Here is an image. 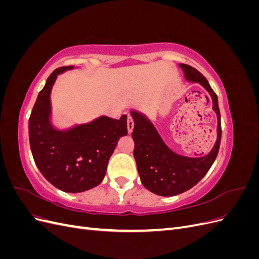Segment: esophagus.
<instances>
[{
	"label": "esophagus",
	"mask_w": 259,
	"mask_h": 259,
	"mask_svg": "<svg viewBox=\"0 0 259 259\" xmlns=\"http://www.w3.org/2000/svg\"><path fill=\"white\" fill-rule=\"evenodd\" d=\"M133 128H134V120H133L132 115H128L127 116V130H128V133H132Z\"/></svg>",
	"instance_id": "obj_1"
}]
</instances>
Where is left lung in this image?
<instances>
[{"instance_id":"1","label":"left lung","mask_w":259,"mask_h":259,"mask_svg":"<svg viewBox=\"0 0 259 259\" xmlns=\"http://www.w3.org/2000/svg\"><path fill=\"white\" fill-rule=\"evenodd\" d=\"M187 81L200 83L213 100V110L217 114V140L210 152L198 158H188L171 151L163 142L154 125L142 113L132 111L134 130V158L138 174L146 189L162 197H171L191 189L206 175L216 159L222 139L221 112L215 92L208 81L197 69L179 64Z\"/></svg>"}]
</instances>
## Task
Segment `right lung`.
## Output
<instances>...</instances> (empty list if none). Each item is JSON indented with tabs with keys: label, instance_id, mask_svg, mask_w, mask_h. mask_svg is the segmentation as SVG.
I'll list each match as a JSON object with an SVG mask.
<instances>
[{
	"label": "right lung",
	"instance_id": "obj_1",
	"mask_svg": "<svg viewBox=\"0 0 259 259\" xmlns=\"http://www.w3.org/2000/svg\"><path fill=\"white\" fill-rule=\"evenodd\" d=\"M73 66L55 70L38 93L29 119V140L42 175L61 191L83 192L98 186L106 175L117 142L127 135V115L120 120L106 115L58 131L51 123V92L57 75Z\"/></svg>",
	"mask_w": 259,
	"mask_h": 259
}]
</instances>
